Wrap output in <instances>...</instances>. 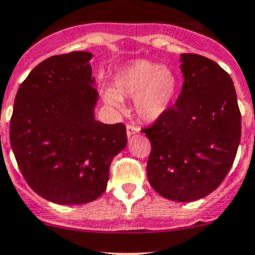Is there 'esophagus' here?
<instances>
[{
    "label": "esophagus",
    "mask_w": 255,
    "mask_h": 255,
    "mask_svg": "<svg viewBox=\"0 0 255 255\" xmlns=\"http://www.w3.org/2000/svg\"><path fill=\"white\" fill-rule=\"evenodd\" d=\"M138 132V128L136 127H133V125H128L127 127V133H128V137H131L132 135H135V133Z\"/></svg>",
    "instance_id": "esophagus-1"
}]
</instances>
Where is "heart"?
<instances>
[{
	"label": "heart",
	"mask_w": 255,
	"mask_h": 255,
	"mask_svg": "<svg viewBox=\"0 0 255 255\" xmlns=\"http://www.w3.org/2000/svg\"><path fill=\"white\" fill-rule=\"evenodd\" d=\"M178 78L171 68L137 59L120 68L113 89L104 92L108 104L122 107L123 98L135 99L136 114L148 123L156 122L170 109L177 95Z\"/></svg>",
	"instance_id": "1"
}]
</instances>
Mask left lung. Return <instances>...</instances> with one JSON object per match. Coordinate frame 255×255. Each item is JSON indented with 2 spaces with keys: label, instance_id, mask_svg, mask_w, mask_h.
<instances>
[{
  "label": "left lung",
  "instance_id": "8db88e82",
  "mask_svg": "<svg viewBox=\"0 0 255 255\" xmlns=\"http://www.w3.org/2000/svg\"><path fill=\"white\" fill-rule=\"evenodd\" d=\"M182 92L142 132L151 142L147 178L167 200L191 202L213 192L236 158L242 132L236 89L216 62L181 54Z\"/></svg>",
  "mask_w": 255,
  "mask_h": 255
}]
</instances>
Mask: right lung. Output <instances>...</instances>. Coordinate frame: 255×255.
Masks as SVG:
<instances>
[{
    "instance_id": "obj_1",
    "label": "right lung",
    "mask_w": 255,
    "mask_h": 255,
    "mask_svg": "<svg viewBox=\"0 0 255 255\" xmlns=\"http://www.w3.org/2000/svg\"><path fill=\"white\" fill-rule=\"evenodd\" d=\"M89 52L53 55L18 88L9 125L17 165L29 187L58 205H84L104 193L114 156L127 147L124 124L95 120Z\"/></svg>"
}]
</instances>
